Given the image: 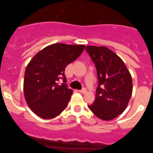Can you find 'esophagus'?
Here are the masks:
<instances>
[{"label": "esophagus", "mask_w": 153, "mask_h": 153, "mask_svg": "<svg viewBox=\"0 0 153 153\" xmlns=\"http://www.w3.org/2000/svg\"><path fill=\"white\" fill-rule=\"evenodd\" d=\"M79 93H83H83H86V92H87V90H86V88H83V89H82V90H79Z\"/></svg>", "instance_id": "1"}]
</instances>
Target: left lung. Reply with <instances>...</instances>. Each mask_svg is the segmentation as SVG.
I'll return each instance as SVG.
<instances>
[{"mask_svg":"<svg viewBox=\"0 0 153 153\" xmlns=\"http://www.w3.org/2000/svg\"><path fill=\"white\" fill-rule=\"evenodd\" d=\"M98 76L95 101L88 106L98 118L111 120L122 114L132 93V76L124 62L106 47L87 46Z\"/></svg>","mask_w":153,"mask_h":153,"instance_id":"1","label":"left lung"}]
</instances>
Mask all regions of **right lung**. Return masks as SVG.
<instances>
[{"label":"right lung","mask_w":153,"mask_h":153,"mask_svg":"<svg viewBox=\"0 0 153 153\" xmlns=\"http://www.w3.org/2000/svg\"><path fill=\"white\" fill-rule=\"evenodd\" d=\"M84 45L53 44L39 51L27 66L24 93L30 109L42 119L56 117L66 109L73 93L66 83L65 68L79 56Z\"/></svg>","instance_id":"obj_1"}]
</instances>
